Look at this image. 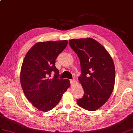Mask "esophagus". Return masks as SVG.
<instances>
[{
  "mask_svg": "<svg viewBox=\"0 0 133 133\" xmlns=\"http://www.w3.org/2000/svg\"><path fill=\"white\" fill-rule=\"evenodd\" d=\"M70 83H71V84H74V83H75V79H70Z\"/></svg>",
  "mask_w": 133,
  "mask_h": 133,
  "instance_id": "obj_1",
  "label": "esophagus"
}]
</instances>
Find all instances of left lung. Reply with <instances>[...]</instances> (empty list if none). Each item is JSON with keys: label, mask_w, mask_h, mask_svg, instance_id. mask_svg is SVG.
<instances>
[{"label": "left lung", "mask_w": 133, "mask_h": 133, "mask_svg": "<svg viewBox=\"0 0 133 133\" xmlns=\"http://www.w3.org/2000/svg\"><path fill=\"white\" fill-rule=\"evenodd\" d=\"M70 47L78 55L81 67L79 81L84 89L78 105L94 111L106 103L115 82V67L109 52L100 43L91 38L69 40Z\"/></svg>", "instance_id": "left-lung-1"}]
</instances>
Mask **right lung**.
I'll list each match as a JSON object with an SVG mask.
<instances>
[{"mask_svg":"<svg viewBox=\"0 0 133 133\" xmlns=\"http://www.w3.org/2000/svg\"><path fill=\"white\" fill-rule=\"evenodd\" d=\"M67 45V40L38 42L24 58L20 72L21 87L28 100L42 112L53 109L70 85L69 80L59 79L55 64Z\"/></svg>","mask_w":133,"mask_h":133,"instance_id":"add662e5","label":"right lung"}]
</instances>
